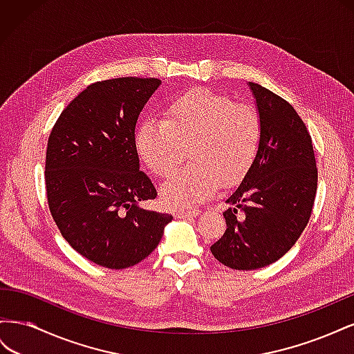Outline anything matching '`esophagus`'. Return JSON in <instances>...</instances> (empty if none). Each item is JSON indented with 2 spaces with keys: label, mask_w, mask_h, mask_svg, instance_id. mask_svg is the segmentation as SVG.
Listing matches in <instances>:
<instances>
[{
  "label": "esophagus",
  "mask_w": 354,
  "mask_h": 354,
  "mask_svg": "<svg viewBox=\"0 0 354 354\" xmlns=\"http://www.w3.org/2000/svg\"><path fill=\"white\" fill-rule=\"evenodd\" d=\"M199 212H201V209H198V208H194V209H178V211L176 212V217H177V218L196 217Z\"/></svg>",
  "instance_id": "esophagus-1"
}]
</instances>
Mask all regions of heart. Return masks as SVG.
<instances>
[{
    "label": "heart",
    "mask_w": 354,
    "mask_h": 354,
    "mask_svg": "<svg viewBox=\"0 0 354 354\" xmlns=\"http://www.w3.org/2000/svg\"><path fill=\"white\" fill-rule=\"evenodd\" d=\"M261 121L252 106L234 104L209 90L180 94L164 121L146 120L136 130V147L159 177L173 176L190 149L192 162L162 187L169 207L189 208L232 186L246 174L259 151Z\"/></svg>",
    "instance_id": "obj_1"
}]
</instances>
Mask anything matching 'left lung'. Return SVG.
<instances>
[{"instance_id":"1","label":"left lung","mask_w":354,"mask_h":354,"mask_svg":"<svg viewBox=\"0 0 354 354\" xmlns=\"http://www.w3.org/2000/svg\"><path fill=\"white\" fill-rule=\"evenodd\" d=\"M248 85L261 121L259 151L226 199V232L211 245L212 255L234 270L261 269L291 250L312 216L317 189L312 137L301 118L277 94Z\"/></svg>"}]
</instances>
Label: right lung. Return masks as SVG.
<instances>
[{
    "label": "right lung",
    "mask_w": 354,
    "mask_h": 354,
    "mask_svg": "<svg viewBox=\"0 0 354 354\" xmlns=\"http://www.w3.org/2000/svg\"><path fill=\"white\" fill-rule=\"evenodd\" d=\"M156 78L94 82L63 111L46 156L48 207L72 248L108 269L145 260L173 220L142 203L156 189L140 171L137 118L159 88Z\"/></svg>",
    "instance_id": "add662e5"
}]
</instances>
